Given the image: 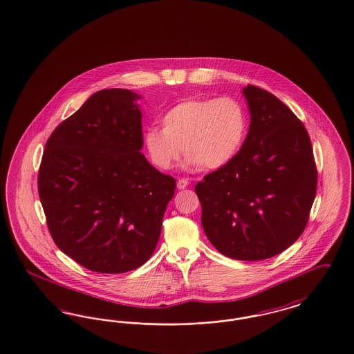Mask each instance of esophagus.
Masks as SVG:
<instances>
[{"instance_id":"esophagus-1","label":"esophagus","mask_w":354,"mask_h":354,"mask_svg":"<svg viewBox=\"0 0 354 354\" xmlns=\"http://www.w3.org/2000/svg\"><path fill=\"white\" fill-rule=\"evenodd\" d=\"M188 184H189L188 179H179V180H178V188H179V189H184V188L188 187Z\"/></svg>"}]
</instances>
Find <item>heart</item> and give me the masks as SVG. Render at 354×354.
<instances>
[{"mask_svg":"<svg viewBox=\"0 0 354 354\" xmlns=\"http://www.w3.org/2000/svg\"><path fill=\"white\" fill-rule=\"evenodd\" d=\"M162 127H150L143 136L156 167L170 170L184 149L187 167L220 170L239 156L248 133V115L242 104L232 97H195L169 109Z\"/></svg>","mask_w":354,"mask_h":354,"instance_id":"heart-1","label":"heart"}]
</instances>
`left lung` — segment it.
<instances>
[{
	"mask_svg": "<svg viewBox=\"0 0 354 354\" xmlns=\"http://www.w3.org/2000/svg\"><path fill=\"white\" fill-rule=\"evenodd\" d=\"M250 127L236 159L195 187L209 242L239 261L282 253L308 223L317 187L311 140L291 109L254 85L242 89Z\"/></svg>",
	"mask_w": 354,
	"mask_h": 354,
	"instance_id": "8db88e82",
	"label": "left lung"
}]
</instances>
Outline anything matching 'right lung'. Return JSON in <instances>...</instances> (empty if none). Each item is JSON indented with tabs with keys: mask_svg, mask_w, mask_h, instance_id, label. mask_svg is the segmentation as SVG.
Wrapping results in <instances>:
<instances>
[{
	"mask_svg": "<svg viewBox=\"0 0 354 354\" xmlns=\"http://www.w3.org/2000/svg\"><path fill=\"white\" fill-rule=\"evenodd\" d=\"M140 95L102 89L46 142L38 192L53 240L85 269L121 274L156 250L176 182L141 153Z\"/></svg>",
	"mask_w": 354,
	"mask_h": 354,
	"instance_id": "obj_1",
	"label": "right lung"
}]
</instances>
